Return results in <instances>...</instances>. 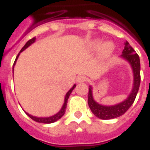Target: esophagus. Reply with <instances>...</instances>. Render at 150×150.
Listing matches in <instances>:
<instances>
[{
	"mask_svg": "<svg viewBox=\"0 0 150 150\" xmlns=\"http://www.w3.org/2000/svg\"><path fill=\"white\" fill-rule=\"evenodd\" d=\"M87 80V78L84 76V75H79L77 78H76V81L78 83H83V82H85Z\"/></svg>",
	"mask_w": 150,
	"mask_h": 150,
	"instance_id": "34e87169",
	"label": "esophagus"
}]
</instances>
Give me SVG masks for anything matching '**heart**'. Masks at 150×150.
Wrapping results in <instances>:
<instances>
[{
  "mask_svg": "<svg viewBox=\"0 0 150 150\" xmlns=\"http://www.w3.org/2000/svg\"><path fill=\"white\" fill-rule=\"evenodd\" d=\"M90 46L93 49H97L98 47H100L99 50H100V52L103 55H109L115 49L114 43L112 42H110V41H106L101 44V41L99 39H95L91 42Z\"/></svg>",
  "mask_w": 150,
  "mask_h": 150,
  "instance_id": "b5f03b06",
  "label": "heart"
}]
</instances>
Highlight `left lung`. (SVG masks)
Returning a JSON list of instances; mask_svg holds the SVG:
<instances>
[{
	"label": "left lung",
	"mask_w": 150,
	"mask_h": 150,
	"mask_svg": "<svg viewBox=\"0 0 150 150\" xmlns=\"http://www.w3.org/2000/svg\"><path fill=\"white\" fill-rule=\"evenodd\" d=\"M121 58L125 60L130 64L133 73V86L131 93L125 100L115 105H103L98 103L93 95V87L89 85L88 88V104L94 116L103 120H109L113 118L119 117L126 112L131 108L135 99L137 93L139 90L140 83V62L139 56L135 53L129 44L128 42H125V47L122 51Z\"/></svg>",
	"instance_id": "1"
}]
</instances>
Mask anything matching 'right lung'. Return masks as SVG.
<instances>
[{"label":"right lung","instance_id":"right-lung-1","mask_svg":"<svg viewBox=\"0 0 150 150\" xmlns=\"http://www.w3.org/2000/svg\"><path fill=\"white\" fill-rule=\"evenodd\" d=\"M35 41H36V38H33L32 39H30V40H28L27 42H26V44L23 47V48L20 50V52H19V53L18 54V56H17V57L15 59V62H14V65H13V75H14V67H15V64H16V62H17V59L19 57V56L20 55V53L24 51V50L26 49V48H28V47L30 45H32L33 42H35ZM75 86H76V84H74L73 86H72V88L68 91V92L66 93V96H65V98H64V103H63V105H62V108L60 109V111L57 112L56 114H54L52 116H51V117H34V116H33V115H30V114H28V112H26V114L28 115L29 117L33 119V121H35L37 122H39V123H44V124H50V123H53V122H57L58 121L59 119H61V118L63 117V115L65 114V112H66V108H67V100H68V98H69V96L71 95V92L73 91V89L75 88Z\"/></svg>","mask_w":150,"mask_h":150}]
</instances>
